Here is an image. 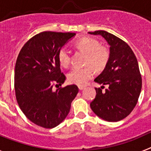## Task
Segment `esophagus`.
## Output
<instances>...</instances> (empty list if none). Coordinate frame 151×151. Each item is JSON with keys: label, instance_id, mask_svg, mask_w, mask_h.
I'll list each match as a JSON object with an SVG mask.
<instances>
[{"label": "esophagus", "instance_id": "1", "mask_svg": "<svg viewBox=\"0 0 151 151\" xmlns=\"http://www.w3.org/2000/svg\"><path fill=\"white\" fill-rule=\"evenodd\" d=\"M84 88H85V87H84V86H81V85H79V86H78V89H79L80 91L83 90Z\"/></svg>", "mask_w": 151, "mask_h": 151}]
</instances>
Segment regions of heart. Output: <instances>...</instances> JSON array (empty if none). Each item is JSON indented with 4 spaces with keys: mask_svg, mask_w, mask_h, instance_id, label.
<instances>
[{
    "mask_svg": "<svg viewBox=\"0 0 151 151\" xmlns=\"http://www.w3.org/2000/svg\"><path fill=\"white\" fill-rule=\"evenodd\" d=\"M76 46L86 54L85 64L89 66L83 68H73L68 73L67 78L70 83L82 86L94 76V71L92 67L97 71L103 70L106 67L110 60V54L106 47L100 46L99 42L92 38H81L76 41ZM57 58L60 66L64 68L69 67L70 65V52L66 47L60 48L57 53Z\"/></svg>",
    "mask_w": 151,
    "mask_h": 151,
    "instance_id": "1",
    "label": "heart"
}]
</instances>
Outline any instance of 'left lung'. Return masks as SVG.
I'll list each match as a JSON object with an SVG mask.
<instances>
[{"mask_svg":"<svg viewBox=\"0 0 151 151\" xmlns=\"http://www.w3.org/2000/svg\"><path fill=\"white\" fill-rule=\"evenodd\" d=\"M88 33L100 35L110 46L109 62L94 79L103 85L95 88L97 94L91 108L104 120L120 121L132 111L141 93L142 79L138 60L129 45L114 35L103 30ZM104 85L108 87L104 91Z\"/></svg>","mask_w":151,"mask_h":151,"instance_id":"8db88e82","label":"left lung"}]
</instances>
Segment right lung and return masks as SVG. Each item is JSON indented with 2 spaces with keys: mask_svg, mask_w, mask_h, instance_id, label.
Masks as SVG:
<instances>
[{
  "mask_svg": "<svg viewBox=\"0 0 151 151\" xmlns=\"http://www.w3.org/2000/svg\"><path fill=\"white\" fill-rule=\"evenodd\" d=\"M76 33L43 32L30 38L21 49L14 74L16 97L31 122L52 129L68 115L78 92L76 85L54 90L64 83L57 53Z\"/></svg>",
  "mask_w": 151,
  "mask_h": 151,
  "instance_id": "right-lung-1",
  "label": "right lung"
}]
</instances>
